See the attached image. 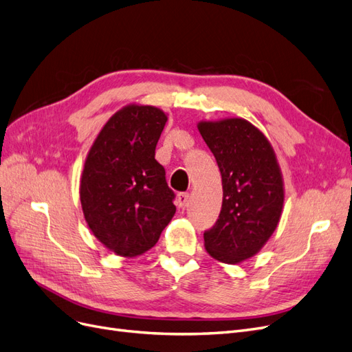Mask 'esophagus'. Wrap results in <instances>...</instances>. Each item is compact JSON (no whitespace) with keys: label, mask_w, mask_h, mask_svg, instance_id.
<instances>
[{"label":"esophagus","mask_w":352,"mask_h":352,"mask_svg":"<svg viewBox=\"0 0 352 352\" xmlns=\"http://www.w3.org/2000/svg\"><path fill=\"white\" fill-rule=\"evenodd\" d=\"M190 200V194L188 192H179L177 196V203L179 207H186Z\"/></svg>","instance_id":"1"}]
</instances>
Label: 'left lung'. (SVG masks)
Instances as JSON below:
<instances>
[{
	"label": "left lung",
	"instance_id": "1",
	"mask_svg": "<svg viewBox=\"0 0 352 352\" xmlns=\"http://www.w3.org/2000/svg\"><path fill=\"white\" fill-rule=\"evenodd\" d=\"M199 132L222 174L223 201L217 222L204 232L210 256L239 264L274 233L283 212L284 184L274 149L261 130L243 119L200 122Z\"/></svg>",
	"mask_w": 352,
	"mask_h": 352
}]
</instances>
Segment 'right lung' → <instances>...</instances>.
<instances>
[{
	"label": "right lung",
	"instance_id": "right-lung-1",
	"mask_svg": "<svg viewBox=\"0 0 352 352\" xmlns=\"http://www.w3.org/2000/svg\"><path fill=\"white\" fill-rule=\"evenodd\" d=\"M166 120L160 109L130 104L110 117L87 155L80 186L85 222L120 256L149 251L175 213V194L155 160Z\"/></svg>",
	"mask_w": 352,
	"mask_h": 352
}]
</instances>
